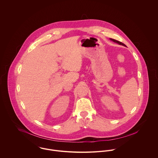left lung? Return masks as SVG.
Instances as JSON below:
<instances>
[{"instance_id":"left-lung-1","label":"left lung","mask_w":158,"mask_h":158,"mask_svg":"<svg viewBox=\"0 0 158 158\" xmlns=\"http://www.w3.org/2000/svg\"><path fill=\"white\" fill-rule=\"evenodd\" d=\"M110 40H111L112 41H113V42H114V43H117L118 44L123 45V46L126 47V45H125V44H124L123 43H121V42H120V41H117V40H114V39H111V38H110Z\"/></svg>"}]
</instances>
